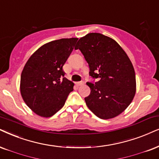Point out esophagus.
I'll list each match as a JSON object with an SVG mask.
<instances>
[{
    "label": "esophagus",
    "mask_w": 159,
    "mask_h": 159,
    "mask_svg": "<svg viewBox=\"0 0 159 159\" xmlns=\"http://www.w3.org/2000/svg\"><path fill=\"white\" fill-rule=\"evenodd\" d=\"M84 81H79V82H78V83H77L78 86H82V85H84Z\"/></svg>",
    "instance_id": "obj_1"
}]
</instances>
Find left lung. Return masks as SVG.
<instances>
[{
    "mask_svg": "<svg viewBox=\"0 0 159 159\" xmlns=\"http://www.w3.org/2000/svg\"><path fill=\"white\" fill-rule=\"evenodd\" d=\"M79 49L89 64V75L98 81L87 82L91 92L86 106L100 119L115 117L126 109L136 93L133 65L115 40L99 33H90L78 40Z\"/></svg>",
    "mask_w": 159,
    "mask_h": 159,
    "instance_id": "obj_1",
    "label": "left lung"
}]
</instances>
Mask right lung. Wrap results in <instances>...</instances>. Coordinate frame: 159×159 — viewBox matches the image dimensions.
Segmentation results:
<instances>
[{"mask_svg":"<svg viewBox=\"0 0 159 159\" xmlns=\"http://www.w3.org/2000/svg\"><path fill=\"white\" fill-rule=\"evenodd\" d=\"M78 38L61 39L40 47L26 62L21 73L20 93L37 115L50 117L65 105L74 84L65 77L64 65Z\"/></svg>","mask_w":159,"mask_h":159,"instance_id":"right-lung-1","label":"right lung"}]
</instances>
